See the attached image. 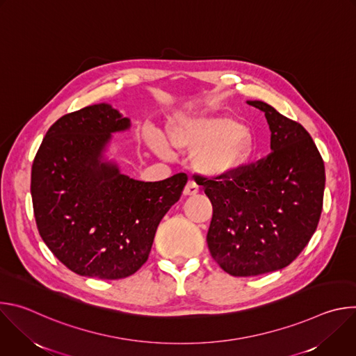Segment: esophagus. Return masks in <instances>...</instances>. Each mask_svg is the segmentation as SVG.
<instances>
[{"mask_svg":"<svg viewBox=\"0 0 356 356\" xmlns=\"http://www.w3.org/2000/svg\"><path fill=\"white\" fill-rule=\"evenodd\" d=\"M198 186H197V183L194 181V180H188V183L186 184V187H184V190H183V194L184 195H195L197 193H198Z\"/></svg>","mask_w":356,"mask_h":356,"instance_id":"esophagus-1","label":"esophagus"}]
</instances>
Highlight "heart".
<instances>
[{
    "instance_id": "heart-1",
    "label": "heart",
    "mask_w": 356,
    "mask_h": 356,
    "mask_svg": "<svg viewBox=\"0 0 356 356\" xmlns=\"http://www.w3.org/2000/svg\"><path fill=\"white\" fill-rule=\"evenodd\" d=\"M170 145L179 150L198 152L195 163L209 175H232L253 154V140L248 131L229 118L179 117L168 128ZM159 155L168 158L169 149L155 138L152 140Z\"/></svg>"
}]
</instances>
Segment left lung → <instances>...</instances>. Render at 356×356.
<instances>
[{
  "instance_id": "obj_1",
  "label": "left lung",
  "mask_w": 356,
  "mask_h": 356,
  "mask_svg": "<svg viewBox=\"0 0 356 356\" xmlns=\"http://www.w3.org/2000/svg\"><path fill=\"white\" fill-rule=\"evenodd\" d=\"M248 104L265 113L272 152L232 175L198 176L213 204L207 243L229 275L258 276L290 265L317 229L325 168L304 127L264 101Z\"/></svg>"
}]
</instances>
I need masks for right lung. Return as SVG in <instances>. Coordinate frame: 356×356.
Wrapping results in <instances>:
<instances>
[{
    "mask_svg": "<svg viewBox=\"0 0 356 356\" xmlns=\"http://www.w3.org/2000/svg\"><path fill=\"white\" fill-rule=\"evenodd\" d=\"M129 128L108 104L59 118L32 163L31 194L38 231L54 255L80 276L134 275L147 261L161 220L179 201L186 173L139 181L101 163L111 134Z\"/></svg>",
    "mask_w": 356,
    "mask_h": 356,
    "instance_id": "add662e5",
    "label": "right lung"
}]
</instances>
